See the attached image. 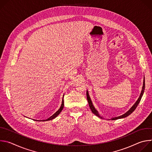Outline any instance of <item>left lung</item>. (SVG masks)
Listing matches in <instances>:
<instances>
[{"mask_svg":"<svg viewBox=\"0 0 152 152\" xmlns=\"http://www.w3.org/2000/svg\"><path fill=\"white\" fill-rule=\"evenodd\" d=\"M144 89H145V79H144V82H143V86H142V91H141V94H140V96L138 99L137 101L135 102V103L131 107V109H130L127 112H126L125 114H123L122 115H120V116H119V117L112 118L111 119H110V120H117V119H120V118H125V117L129 116L130 114H131L135 111V110L136 109V107H137V106L138 105V104H139V103H140V100H141V97H142V95H143V93H144ZM86 98H87V100H88V104H89V106H90V109H91L92 113H93L94 114H95L96 116L99 117V118H102V117H101V116L99 115L98 111L95 109L94 106H93V103H92V102H91V99H90V96H89V94H88V91H86Z\"/></svg>","mask_w":152,"mask_h":152,"instance_id":"8db88e82","label":"left lung"}]
</instances>
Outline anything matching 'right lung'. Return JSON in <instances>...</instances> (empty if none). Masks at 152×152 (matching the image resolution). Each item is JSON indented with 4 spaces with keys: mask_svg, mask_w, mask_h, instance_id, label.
<instances>
[{
    "mask_svg": "<svg viewBox=\"0 0 152 152\" xmlns=\"http://www.w3.org/2000/svg\"><path fill=\"white\" fill-rule=\"evenodd\" d=\"M64 95H63V97H62V104H61V107H60V108L59 109L53 114V115H52L51 117H50L49 118H48V119H46V120H35V121H49V120H53V119H54L55 118H56L59 114H60V113L62 111V110H63V107H64V99H63V98H64Z\"/></svg>",
    "mask_w": 152,
    "mask_h": 152,
    "instance_id": "add662e5",
    "label": "right lung"
}]
</instances>
